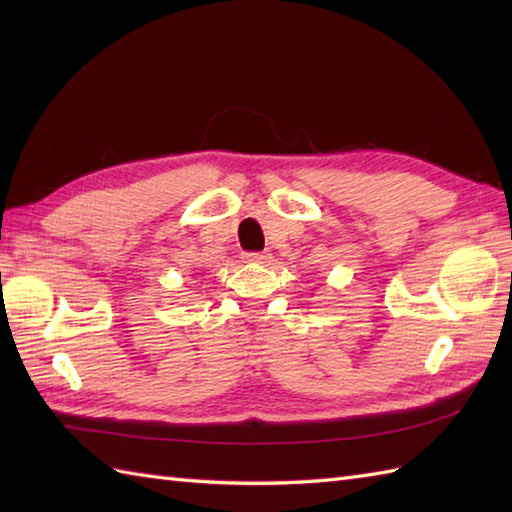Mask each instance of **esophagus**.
<instances>
[{
  "instance_id": "34e87169",
  "label": "esophagus",
  "mask_w": 512,
  "mask_h": 512,
  "mask_svg": "<svg viewBox=\"0 0 512 512\" xmlns=\"http://www.w3.org/2000/svg\"><path fill=\"white\" fill-rule=\"evenodd\" d=\"M244 259L250 264H266L270 259V253H268V250H264V253H246Z\"/></svg>"
}]
</instances>
